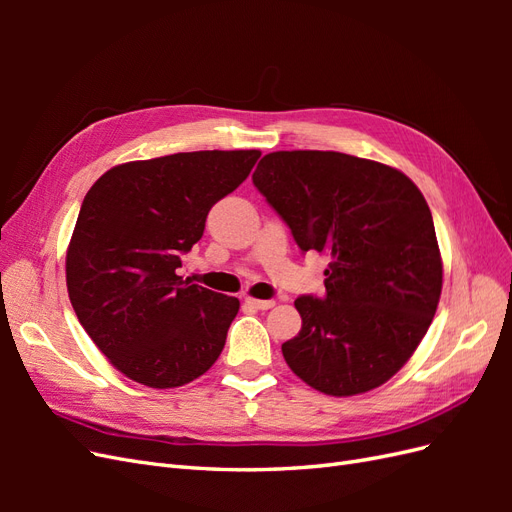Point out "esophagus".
<instances>
[{
    "label": "esophagus",
    "instance_id": "34e87169",
    "mask_svg": "<svg viewBox=\"0 0 512 512\" xmlns=\"http://www.w3.org/2000/svg\"><path fill=\"white\" fill-rule=\"evenodd\" d=\"M245 305H250V307H254V309H262V312H265V309H271L273 305H275V301H265V299H252V297H247L245 299Z\"/></svg>",
    "mask_w": 512,
    "mask_h": 512
}]
</instances>
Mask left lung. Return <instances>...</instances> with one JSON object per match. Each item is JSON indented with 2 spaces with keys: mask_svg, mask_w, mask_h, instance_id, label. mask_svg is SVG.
<instances>
[{
  "mask_svg": "<svg viewBox=\"0 0 512 512\" xmlns=\"http://www.w3.org/2000/svg\"><path fill=\"white\" fill-rule=\"evenodd\" d=\"M256 190L301 252L329 256L324 297L294 301L288 367L333 397L367 393L406 365L436 314L442 258L421 190L397 168L339 151H275Z\"/></svg>",
  "mask_w": 512,
  "mask_h": 512,
  "instance_id": "obj_1",
  "label": "left lung"
}]
</instances>
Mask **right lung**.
Listing matches in <instances>:
<instances>
[{
  "instance_id": "1",
  "label": "right lung",
  "mask_w": 512,
  "mask_h": 512,
  "mask_svg": "<svg viewBox=\"0 0 512 512\" xmlns=\"http://www.w3.org/2000/svg\"><path fill=\"white\" fill-rule=\"evenodd\" d=\"M260 151H190L119 164L91 185L66 254L70 303L115 369L151 389L218 361L239 299L183 282L181 256Z\"/></svg>"
}]
</instances>
